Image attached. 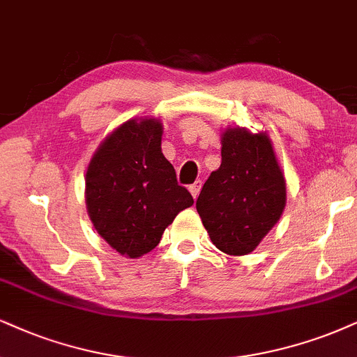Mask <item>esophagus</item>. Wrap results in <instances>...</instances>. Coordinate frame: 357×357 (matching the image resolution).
Segmentation results:
<instances>
[{
	"label": "esophagus",
	"instance_id": "34e87169",
	"mask_svg": "<svg viewBox=\"0 0 357 357\" xmlns=\"http://www.w3.org/2000/svg\"><path fill=\"white\" fill-rule=\"evenodd\" d=\"M188 190H190V193H192L193 199H197V197H199L200 190H202V182H200V180H197L195 183H192V185L188 187Z\"/></svg>",
	"mask_w": 357,
	"mask_h": 357
}]
</instances>
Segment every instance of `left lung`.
<instances>
[{
    "label": "left lung",
    "mask_w": 357,
    "mask_h": 357,
    "mask_svg": "<svg viewBox=\"0 0 357 357\" xmlns=\"http://www.w3.org/2000/svg\"><path fill=\"white\" fill-rule=\"evenodd\" d=\"M284 204V177L268 135L240 127L223 132L222 164L197 199L213 245L233 257L253 252L280 220Z\"/></svg>",
    "instance_id": "1"
}]
</instances>
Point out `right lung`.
Wrapping results in <instances>:
<instances>
[{
  "instance_id": "1",
  "label": "right lung",
  "mask_w": 357,
  "mask_h": 357,
  "mask_svg": "<svg viewBox=\"0 0 357 357\" xmlns=\"http://www.w3.org/2000/svg\"><path fill=\"white\" fill-rule=\"evenodd\" d=\"M162 124L130 119L100 144L86 174L87 212L116 252L139 258L155 248L190 192L160 149Z\"/></svg>"
}]
</instances>
